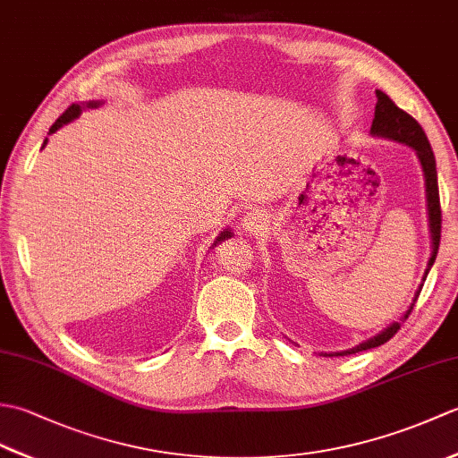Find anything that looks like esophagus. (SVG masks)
Segmentation results:
<instances>
[{
  "label": "esophagus",
  "instance_id": "esophagus-1",
  "mask_svg": "<svg viewBox=\"0 0 458 458\" xmlns=\"http://www.w3.org/2000/svg\"><path fill=\"white\" fill-rule=\"evenodd\" d=\"M264 226H266V216L259 210H251L246 214V218H244L246 232H258Z\"/></svg>",
  "mask_w": 458,
  "mask_h": 458
}]
</instances>
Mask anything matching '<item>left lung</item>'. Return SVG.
Instances as JSON below:
<instances>
[{
	"mask_svg": "<svg viewBox=\"0 0 458 458\" xmlns=\"http://www.w3.org/2000/svg\"><path fill=\"white\" fill-rule=\"evenodd\" d=\"M376 96H377V104H376L374 120H372V133L374 135H384V138H390V140L410 145V148H413L417 151V155H420L421 167H423V173H425L427 207H429V226H431V238H433V254L429 258V267H427V271H425V277H427V274H429V269H431L433 261L437 258V250H439V242H441V199H439V182H437L435 155H433L429 140H427V135L420 125V122H417L413 115L403 112L402 108H397L395 102L390 98V96L384 94L382 90H376ZM421 287H420V291H417L415 299L420 297ZM411 309L407 310L402 320L410 317ZM400 327H402V323H394L392 327H387L384 333H379L377 336L369 338L368 343H362L352 350H346V352H336V356L356 354V352H360V350H369V348L382 346L397 333V330H400Z\"/></svg>",
	"mask_w": 458,
	"mask_h": 458,
	"instance_id": "obj_1",
	"label": "left lung"
}]
</instances>
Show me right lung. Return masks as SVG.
<instances>
[{"label":"right lung","mask_w":458,"mask_h":458,"mask_svg":"<svg viewBox=\"0 0 458 458\" xmlns=\"http://www.w3.org/2000/svg\"><path fill=\"white\" fill-rule=\"evenodd\" d=\"M89 106H90V108H94V106H98V104H89ZM79 114H81V106H79V104L68 106V108H66L61 115H58L56 122L51 125V130H48V133H55L58 128H61V125H64V123H68V122H72L74 118H79ZM45 143H47V140H45ZM45 143H43V145H45ZM228 236H232L228 230H226V232H222V234L218 236V240H216V242H220V240H226Z\"/></svg>","instance_id":"obj_1"}]
</instances>
